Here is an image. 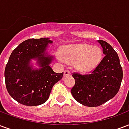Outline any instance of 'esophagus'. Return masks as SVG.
<instances>
[{"instance_id": "obj_1", "label": "esophagus", "mask_w": 129, "mask_h": 129, "mask_svg": "<svg viewBox=\"0 0 129 129\" xmlns=\"http://www.w3.org/2000/svg\"><path fill=\"white\" fill-rule=\"evenodd\" d=\"M68 75H70V72L69 70H65L64 73H63V76L66 77Z\"/></svg>"}]
</instances>
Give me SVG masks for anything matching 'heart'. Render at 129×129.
<instances>
[{"label": "heart", "mask_w": 129, "mask_h": 129, "mask_svg": "<svg viewBox=\"0 0 129 129\" xmlns=\"http://www.w3.org/2000/svg\"><path fill=\"white\" fill-rule=\"evenodd\" d=\"M62 59L79 72L86 73L94 70L102 59V50L97 45L79 43L66 45L61 49Z\"/></svg>", "instance_id": "b5f03b06"}]
</instances>
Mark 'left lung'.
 Instances as JSON below:
<instances>
[{
  "label": "left lung",
  "instance_id": "8db88e82",
  "mask_svg": "<svg viewBox=\"0 0 129 129\" xmlns=\"http://www.w3.org/2000/svg\"><path fill=\"white\" fill-rule=\"evenodd\" d=\"M97 42L105 55L100 64L88 75H73L75 84L71 89L72 95L77 102L88 107L99 106L115 97L123 78L117 53L107 42Z\"/></svg>",
  "mask_w": 129,
  "mask_h": 129
}]
</instances>
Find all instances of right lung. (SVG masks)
Returning a JSON list of instances; mask_svg holds the SVG:
<instances>
[{
	"mask_svg": "<svg viewBox=\"0 0 129 129\" xmlns=\"http://www.w3.org/2000/svg\"><path fill=\"white\" fill-rule=\"evenodd\" d=\"M49 38L26 40L11 54L5 70L6 88L10 96L21 104L41 105L49 98L54 84L63 73H56L50 67L54 56L49 54ZM35 60L39 68H34Z\"/></svg>",
	"mask_w": 129,
	"mask_h": 129,
	"instance_id": "add662e5",
	"label": "right lung"
}]
</instances>
